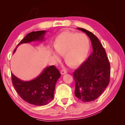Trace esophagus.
I'll use <instances>...</instances> for the list:
<instances>
[{
    "mask_svg": "<svg viewBox=\"0 0 125 125\" xmlns=\"http://www.w3.org/2000/svg\"><path fill=\"white\" fill-rule=\"evenodd\" d=\"M67 73V72L65 71V70L64 69H63V70H62V71H61V73L62 74H66Z\"/></svg>",
    "mask_w": 125,
    "mask_h": 125,
    "instance_id": "34e87169",
    "label": "esophagus"
}]
</instances>
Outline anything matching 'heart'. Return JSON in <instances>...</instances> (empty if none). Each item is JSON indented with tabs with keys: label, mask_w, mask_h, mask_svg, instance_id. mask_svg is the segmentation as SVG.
Wrapping results in <instances>:
<instances>
[{
	"label": "heart",
	"mask_w": 125,
	"mask_h": 125,
	"mask_svg": "<svg viewBox=\"0 0 125 125\" xmlns=\"http://www.w3.org/2000/svg\"><path fill=\"white\" fill-rule=\"evenodd\" d=\"M56 52L64 55V60L67 65L76 67L84 62L89 50V42L84 34L64 31L57 36L53 43ZM56 61H59V56L53 53Z\"/></svg>",
	"instance_id": "1"
}]
</instances>
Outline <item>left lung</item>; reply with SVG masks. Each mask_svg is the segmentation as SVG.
<instances>
[{
    "label": "left lung",
    "mask_w": 125,
    "mask_h": 125,
    "mask_svg": "<svg viewBox=\"0 0 125 125\" xmlns=\"http://www.w3.org/2000/svg\"><path fill=\"white\" fill-rule=\"evenodd\" d=\"M91 41L93 52L73 73L74 94L82 102L94 100L104 92L110 82V66L105 50L98 38L90 31L77 28Z\"/></svg>",
    "instance_id": "obj_1"
}]
</instances>
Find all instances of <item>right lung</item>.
Masks as SVG:
<instances>
[{
    "instance_id": "obj_1",
    "label": "right lung",
    "mask_w": 125,
    "mask_h": 125,
    "mask_svg": "<svg viewBox=\"0 0 125 125\" xmlns=\"http://www.w3.org/2000/svg\"><path fill=\"white\" fill-rule=\"evenodd\" d=\"M45 33L44 31H31L20 42L17 47L22 43L42 41ZM61 76L55 66L46 67L39 76L30 81H22L11 74L13 85L19 95L29 104L36 106L46 105L53 100L56 83Z\"/></svg>"
}]
</instances>
